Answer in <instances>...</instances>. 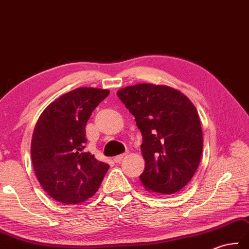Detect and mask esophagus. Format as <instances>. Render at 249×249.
I'll use <instances>...</instances> for the list:
<instances>
[{
    "label": "esophagus",
    "mask_w": 249,
    "mask_h": 249,
    "mask_svg": "<svg viewBox=\"0 0 249 249\" xmlns=\"http://www.w3.org/2000/svg\"><path fill=\"white\" fill-rule=\"evenodd\" d=\"M129 153V151H126V152H124V153H121V154H119V156H116V157H114V162L115 163H120L121 162V160H123L124 158H125L126 157V154Z\"/></svg>",
    "instance_id": "esophagus-1"
}]
</instances>
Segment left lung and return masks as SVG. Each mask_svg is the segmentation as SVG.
<instances>
[{"label":"left lung","instance_id":"left-lung-1","mask_svg":"<svg viewBox=\"0 0 249 249\" xmlns=\"http://www.w3.org/2000/svg\"><path fill=\"white\" fill-rule=\"evenodd\" d=\"M117 96L142 135V184L156 194H176L200 163L203 140L194 104L174 88L146 83L124 87Z\"/></svg>","mask_w":249,"mask_h":249}]
</instances>
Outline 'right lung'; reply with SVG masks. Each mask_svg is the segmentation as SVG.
<instances>
[{
    "label": "right lung",
    "mask_w": 249,
    "mask_h": 249,
    "mask_svg": "<svg viewBox=\"0 0 249 249\" xmlns=\"http://www.w3.org/2000/svg\"><path fill=\"white\" fill-rule=\"evenodd\" d=\"M107 89L76 88L43 110L32 137L33 166L54 200L76 204L96 194L109 166L85 152L86 124Z\"/></svg>",
    "instance_id": "obj_1"
}]
</instances>
